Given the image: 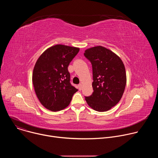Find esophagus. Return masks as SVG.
<instances>
[{"instance_id": "1", "label": "esophagus", "mask_w": 158, "mask_h": 158, "mask_svg": "<svg viewBox=\"0 0 158 158\" xmlns=\"http://www.w3.org/2000/svg\"><path fill=\"white\" fill-rule=\"evenodd\" d=\"M78 89H79V91H81V89H82V84H79L78 85Z\"/></svg>"}]
</instances>
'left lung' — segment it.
<instances>
[{
	"label": "left lung",
	"instance_id": "obj_1",
	"mask_svg": "<svg viewBox=\"0 0 158 158\" xmlns=\"http://www.w3.org/2000/svg\"><path fill=\"white\" fill-rule=\"evenodd\" d=\"M84 56L91 62L94 92L85 96L87 104L94 110L104 112L121 100L126 84V73L121 58L102 46L85 51Z\"/></svg>",
	"mask_w": 158,
	"mask_h": 158
}]
</instances>
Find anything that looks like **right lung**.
Instances as JSON below:
<instances>
[{"label":"right lung","instance_id":"right-lung-1","mask_svg":"<svg viewBox=\"0 0 158 158\" xmlns=\"http://www.w3.org/2000/svg\"><path fill=\"white\" fill-rule=\"evenodd\" d=\"M79 48L58 44L45 51L37 59L32 82L39 101L52 111L64 109L78 90L70 82L68 67Z\"/></svg>","mask_w":158,"mask_h":158}]
</instances>
